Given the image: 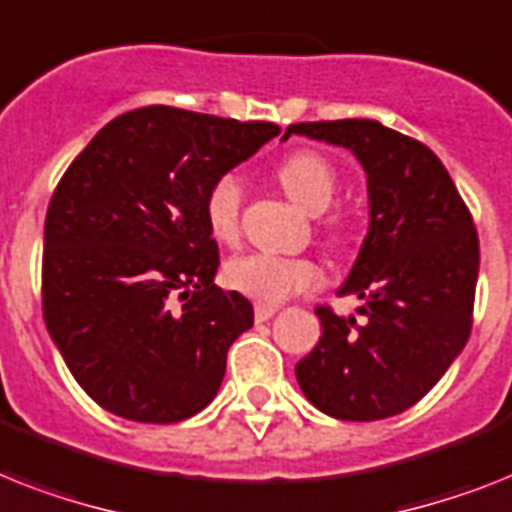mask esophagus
Masks as SVG:
<instances>
[{
  "label": "esophagus",
  "instance_id": "1",
  "mask_svg": "<svg viewBox=\"0 0 512 512\" xmlns=\"http://www.w3.org/2000/svg\"><path fill=\"white\" fill-rule=\"evenodd\" d=\"M278 313L276 305H255V321L263 323V321H270L273 315Z\"/></svg>",
  "mask_w": 512,
  "mask_h": 512
}]
</instances>
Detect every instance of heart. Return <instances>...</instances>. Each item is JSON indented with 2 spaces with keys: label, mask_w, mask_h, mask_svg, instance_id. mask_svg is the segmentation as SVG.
Returning <instances> with one entry per match:
<instances>
[{
  "label": "heart",
  "mask_w": 512,
  "mask_h": 512,
  "mask_svg": "<svg viewBox=\"0 0 512 512\" xmlns=\"http://www.w3.org/2000/svg\"><path fill=\"white\" fill-rule=\"evenodd\" d=\"M281 189L307 213H323L336 194L334 165L313 149H299L276 165ZM205 223L215 242L234 244L242 231V184L234 173L218 176L205 194ZM231 289L260 305H278L321 284V268L307 257L249 252L226 265Z\"/></svg>",
  "instance_id": "obj_1"
}]
</instances>
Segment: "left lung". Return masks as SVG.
Listing matches in <instances>:
<instances>
[{"instance_id":"1","label":"left lung","mask_w":512,"mask_h":512,"mask_svg":"<svg viewBox=\"0 0 512 512\" xmlns=\"http://www.w3.org/2000/svg\"><path fill=\"white\" fill-rule=\"evenodd\" d=\"M292 134L350 149L368 176L371 223L339 294L363 323L318 307L323 334L297 363L321 413L381 421L429 394L463 352L473 323L479 236L442 160L378 120L294 123Z\"/></svg>"}]
</instances>
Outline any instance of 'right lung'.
Wrapping results in <instances>:
<instances>
[{
  "label": "right lung",
  "mask_w": 512,
  "mask_h": 512,
  "mask_svg": "<svg viewBox=\"0 0 512 512\" xmlns=\"http://www.w3.org/2000/svg\"><path fill=\"white\" fill-rule=\"evenodd\" d=\"M278 134L276 123L152 105L110 120L70 162L44 223L41 299L52 342L97 405L178 423L213 402L255 313L213 284L205 194Z\"/></svg>",
  "instance_id": "right-lung-1"
}]
</instances>
